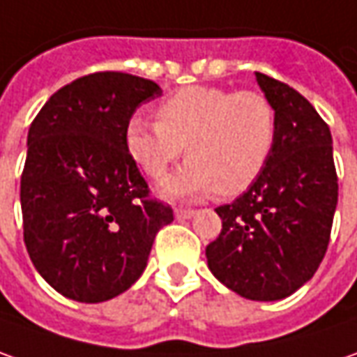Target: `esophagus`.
Here are the masks:
<instances>
[{
    "label": "esophagus",
    "mask_w": 357,
    "mask_h": 357,
    "mask_svg": "<svg viewBox=\"0 0 357 357\" xmlns=\"http://www.w3.org/2000/svg\"><path fill=\"white\" fill-rule=\"evenodd\" d=\"M193 215H195V211L190 209V207H178V209H176V219H179V221H181V219H190V217Z\"/></svg>",
    "instance_id": "obj_1"
}]
</instances>
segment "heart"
I'll use <instances>...</instances> for the list:
<instances>
[{
  "instance_id": "obj_1",
  "label": "heart",
  "mask_w": 357,
  "mask_h": 357,
  "mask_svg": "<svg viewBox=\"0 0 357 357\" xmlns=\"http://www.w3.org/2000/svg\"><path fill=\"white\" fill-rule=\"evenodd\" d=\"M277 140V112L259 91L185 86L158 106V120L132 116L126 148L152 179H162L183 146L188 162L162 183L176 199L223 197L249 190Z\"/></svg>"
}]
</instances>
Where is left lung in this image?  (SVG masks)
I'll return each mask as SVG.
<instances>
[{
	"instance_id": "left-lung-1",
	"label": "left lung",
	"mask_w": 357,
	"mask_h": 357,
	"mask_svg": "<svg viewBox=\"0 0 357 357\" xmlns=\"http://www.w3.org/2000/svg\"><path fill=\"white\" fill-rule=\"evenodd\" d=\"M277 112V140L261 176L229 205L223 229L207 245L209 271L249 301H280L308 282L324 259L338 176L332 134L301 93L255 73Z\"/></svg>"
}]
</instances>
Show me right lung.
<instances>
[{"instance_id":"1","label":"right lung","mask_w":357,"mask_h":357,"mask_svg":"<svg viewBox=\"0 0 357 357\" xmlns=\"http://www.w3.org/2000/svg\"><path fill=\"white\" fill-rule=\"evenodd\" d=\"M160 94L154 80L93 73L59 89L31 122L23 241L39 275L70 301L94 304L128 290L155 233L174 221L126 148L128 120Z\"/></svg>"}]
</instances>
